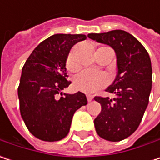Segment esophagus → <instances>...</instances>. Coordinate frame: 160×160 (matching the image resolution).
I'll use <instances>...</instances> for the list:
<instances>
[{
	"label": "esophagus",
	"instance_id": "esophagus-1",
	"mask_svg": "<svg viewBox=\"0 0 160 160\" xmlns=\"http://www.w3.org/2000/svg\"><path fill=\"white\" fill-rule=\"evenodd\" d=\"M92 98H93L92 95H91V94H88V95H87V100H88V102H91V101L92 100Z\"/></svg>",
	"mask_w": 160,
	"mask_h": 160
}]
</instances>
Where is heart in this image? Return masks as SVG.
Wrapping results in <instances>:
<instances>
[{"label": "heart", "mask_w": 160, "mask_h": 160, "mask_svg": "<svg viewBox=\"0 0 160 160\" xmlns=\"http://www.w3.org/2000/svg\"><path fill=\"white\" fill-rule=\"evenodd\" d=\"M66 66H67L68 70L71 72H74L77 70L78 66L75 62L73 52H69L67 58ZM108 83V78L104 74L93 72L91 70L81 71L74 78V81H73L74 87L78 91H80L85 93H93L99 91L100 89L106 87Z\"/></svg>", "instance_id": "b5f03b06"}]
</instances>
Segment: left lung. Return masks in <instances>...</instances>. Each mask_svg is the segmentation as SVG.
<instances>
[{
  "mask_svg": "<svg viewBox=\"0 0 160 160\" xmlns=\"http://www.w3.org/2000/svg\"><path fill=\"white\" fill-rule=\"evenodd\" d=\"M88 37L111 46L116 52L118 74L107 92L117 97H94L102 108L94 127L101 138L119 142L137 130L147 108L152 88L151 60L141 42L124 30L91 33Z\"/></svg>",
  "mask_w": 160,
  "mask_h": 160,
  "instance_id": "left-lung-1",
  "label": "left lung"
}]
</instances>
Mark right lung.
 Instances as JSON below:
<instances>
[{"mask_svg":"<svg viewBox=\"0 0 160 160\" xmlns=\"http://www.w3.org/2000/svg\"><path fill=\"white\" fill-rule=\"evenodd\" d=\"M82 34H55L41 42L27 59L17 89L21 117L38 139L55 142L65 138L74 113L88 101L80 92L62 93L68 80L66 61L69 51L84 41Z\"/></svg>","mask_w":160,"mask_h":160,"instance_id":"add662e5","label":"right lung"}]
</instances>
